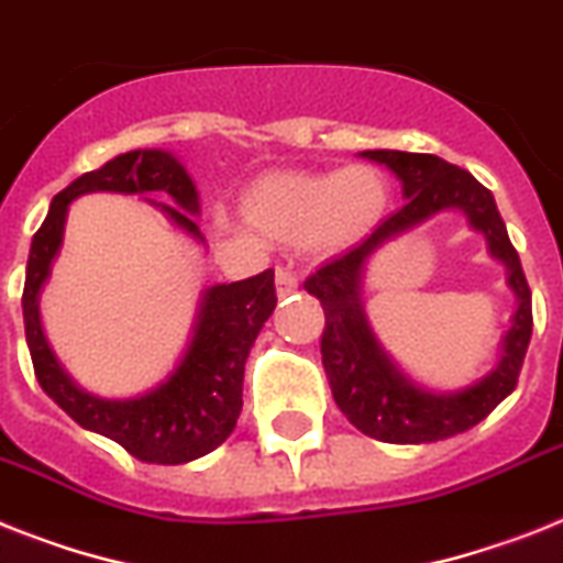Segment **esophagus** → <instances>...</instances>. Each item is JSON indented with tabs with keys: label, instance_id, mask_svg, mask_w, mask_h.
Here are the masks:
<instances>
[{
	"label": "esophagus",
	"instance_id": "obj_1",
	"mask_svg": "<svg viewBox=\"0 0 563 563\" xmlns=\"http://www.w3.org/2000/svg\"><path fill=\"white\" fill-rule=\"evenodd\" d=\"M274 280H277V295L286 297L291 295V291L297 289V274L291 272V268H277V274H274Z\"/></svg>",
	"mask_w": 563,
	"mask_h": 563
}]
</instances>
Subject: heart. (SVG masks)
Returning <instances> with one entry per match:
<instances>
[{
	"label": "heart",
	"mask_w": 563,
	"mask_h": 563,
	"mask_svg": "<svg viewBox=\"0 0 563 563\" xmlns=\"http://www.w3.org/2000/svg\"><path fill=\"white\" fill-rule=\"evenodd\" d=\"M390 208L385 173L367 164L327 173H268L242 196V217L277 242L341 254L367 240Z\"/></svg>",
	"instance_id": "1"
}]
</instances>
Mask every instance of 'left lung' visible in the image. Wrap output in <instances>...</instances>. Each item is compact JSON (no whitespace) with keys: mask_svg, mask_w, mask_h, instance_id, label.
<instances>
[{"mask_svg":"<svg viewBox=\"0 0 563 563\" xmlns=\"http://www.w3.org/2000/svg\"><path fill=\"white\" fill-rule=\"evenodd\" d=\"M369 162L390 167L401 181L405 208L387 217L367 240L332 260L303 283L321 300L327 327L321 335L323 369L341 413L373 440L393 445L437 442L483 422L515 390L532 338V291L495 196L468 170L442 162L440 155L367 150ZM442 209H460L475 230L487 236L489 253L507 266V282L519 297V309L505 336L501 361L492 374L454 394H433L416 386L395 367L368 329L360 300V283L368 257L396 235L407 233Z\"/></svg>","mask_w":563,"mask_h":563,"instance_id":"left-lung-1","label":"left lung"}]
</instances>
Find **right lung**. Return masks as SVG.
<instances>
[{
    "label": "right lung",
    "mask_w": 563,
    "mask_h": 563,
    "mask_svg": "<svg viewBox=\"0 0 563 563\" xmlns=\"http://www.w3.org/2000/svg\"><path fill=\"white\" fill-rule=\"evenodd\" d=\"M167 194L173 205L153 202L173 225L205 242L196 225L199 194L185 164L167 150H132L115 155L98 170L84 173L52 199L48 217L31 240L22 318L34 361L36 382L80 428L126 448L141 463L178 465L210 454L231 437L242 410V373L263 323L272 318L274 272L249 280L217 283L202 291L194 338L170 376L132 399H100L71 382L45 341L40 321V291L52 277V263L63 245L68 205L77 196Z\"/></svg>",
    "instance_id": "1"
}]
</instances>
